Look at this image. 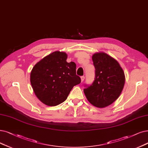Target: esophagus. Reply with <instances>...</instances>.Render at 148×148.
Masks as SVG:
<instances>
[{"label": "esophagus", "mask_w": 148, "mask_h": 148, "mask_svg": "<svg viewBox=\"0 0 148 148\" xmlns=\"http://www.w3.org/2000/svg\"><path fill=\"white\" fill-rule=\"evenodd\" d=\"M85 80V77L84 76H82L81 77V82H84V80Z\"/></svg>", "instance_id": "obj_1"}]
</instances>
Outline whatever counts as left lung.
Listing matches in <instances>:
<instances>
[{
	"mask_svg": "<svg viewBox=\"0 0 148 148\" xmlns=\"http://www.w3.org/2000/svg\"><path fill=\"white\" fill-rule=\"evenodd\" d=\"M95 68V80L84 89L86 99L98 108H104L115 101L125 83L124 71L115 59L104 52L92 57Z\"/></svg>",
	"mask_w": 148,
	"mask_h": 148,
	"instance_id": "8db88e82",
	"label": "left lung"
}]
</instances>
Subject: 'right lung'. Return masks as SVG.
Wrapping results in <instances>:
<instances>
[{
	"instance_id": "1",
	"label": "right lung",
	"mask_w": 148,
	"mask_h": 148,
	"mask_svg": "<svg viewBox=\"0 0 148 148\" xmlns=\"http://www.w3.org/2000/svg\"><path fill=\"white\" fill-rule=\"evenodd\" d=\"M67 54L56 51L33 68L30 82L35 95L45 104L56 106L64 102L74 86L81 82L76 64L66 62Z\"/></svg>"
}]
</instances>
